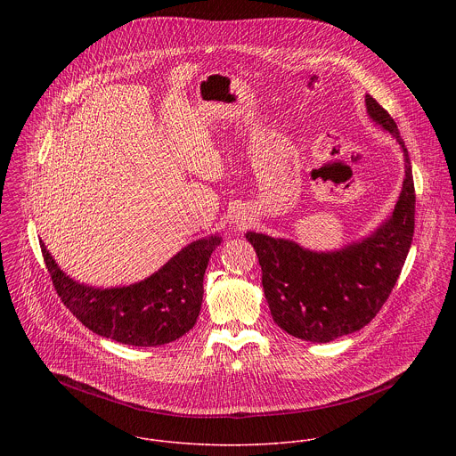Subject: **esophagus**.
Here are the masks:
<instances>
[{"mask_svg": "<svg viewBox=\"0 0 456 456\" xmlns=\"http://www.w3.org/2000/svg\"><path fill=\"white\" fill-rule=\"evenodd\" d=\"M240 226H242V223H240Z\"/></svg>", "mask_w": 456, "mask_h": 456, "instance_id": "1", "label": "esophagus"}]
</instances>
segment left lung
Returning a JSON list of instances; mask_svg holds the SVG:
<instances>
[{
    "label": "left lung",
    "instance_id": "8db88e82",
    "mask_svg": "<svg viewBox=\"0 0 456 456\" xmlns=\"http://www.w3.org/2000/svg\"><path fill=\"white\" fill-rule=\"evenodd\" d=\"M369 116L403 151L405 179L390 219L362 242L335 253H313L291 240L248 232L261 266L272 318L284 331L330 342L369 325L390 297L414 233L416 193L409 152L390 114L370 96Z\"/></svg>",
    "mask_w": 456,
    "mask_h": 456
}]
</instances>
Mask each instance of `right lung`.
I'll list each match as a JSON object with an SVG mask.
<instances>
[{"instance_id": "right-lung-1", "label": "right lung", "mask_w": 456, "mask_h": 456, "mask_svg": "<svg viewBox=\"0 0 456 456\" xmlns=\"http://www.w3.org/2000/svg\"><path fill=\"white\" fill-rule=\"evenodd\" d=\"M219 237L186 246L156 273L131 286L96 289L69 279L42 244L54 289L66 309L91 331L121 344H168L196 323L203 300V273Z\"/></svg>"}]
</instances>
